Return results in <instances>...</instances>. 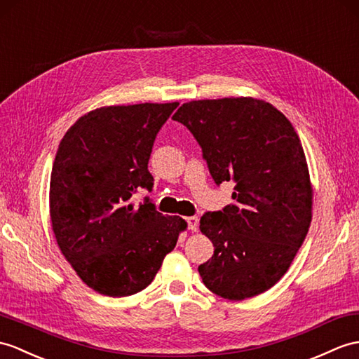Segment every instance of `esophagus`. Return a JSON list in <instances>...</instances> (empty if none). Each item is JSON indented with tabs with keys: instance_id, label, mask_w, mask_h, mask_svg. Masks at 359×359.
<instances>
[{
	"instance_id": "1",
	"label": "esophagus",
	"mask_w": 359,
	"mask_h": 359,
	"mask_svg": "<svg viewBox=\"0 0 359 359\" xmlns=\"http://www.w3.org/2000/svg\"><path fill=\"white\" fill-rule=\"evenodd\" d=\"M187 224H188V229L196 232L198 228V219L197 217H188L187 219Z\"/></svg>"
}]
</instances>
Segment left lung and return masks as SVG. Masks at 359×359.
I'll list each match as a JSON object with an SVG mask.
<instances>
[{"label": "left lung", "instance_id": "1", "mask_svg": "<svg viewBox=\"0 0 359 359\" xmlns=\"http://www.w3.org/2000/svg\"><path fill=\"white\" fill-rule=\"evenodd\" d=\"M202 148L215 185L234 182V203L205 212L214 255L198 266L205 286L228 299L271 289L289 269L312 219L302 142L286 116L252 97L183 104L172 116Z\"/></svg>", "mask_w": 359, "mask_h": 359}]
</instances>
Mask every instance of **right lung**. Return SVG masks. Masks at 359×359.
Listing matches in <instances>:
<instances>
[{
	"label": "right lung",
	"mask_w": 359,
	"mask_h": 359,
	"mask_svg": "<svg viewBox=\"0 0 359 359\" xmlns=\"http://www.w3.org/2000/svg\"><path fill=\"white\" fill-rule=\"evenodd\" d=\"M179 107L137 104L97 108L73 123L55 157L50 219L61 252L81 280L108 297L140 292L187 228L165 217L139 189L153 191L148 171L157 133Z\"/></svg>",
	"instance_id": "obj_1"
}]
</instances>
